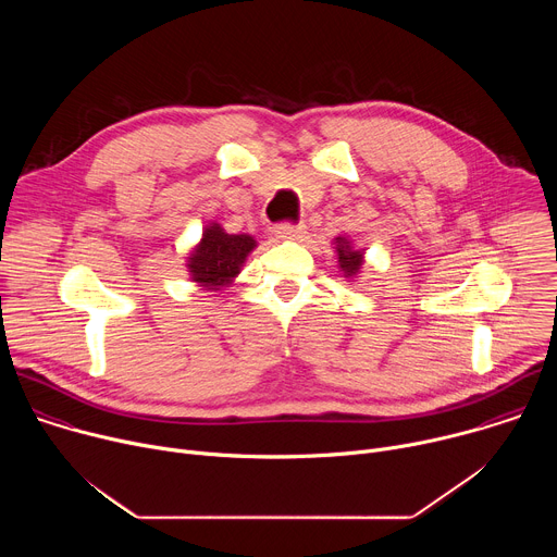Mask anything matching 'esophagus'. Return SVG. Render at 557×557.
<instances>
[{"instance_id": "esophagus-1", "label": "esophagus", "mask_w": 557, "mask_h": 557, "mask_svg": "<svg viewBox=\"0 0 557 557\" xmlns=\"http://www.w3.org/2000/svg\"><path fill=\"white\" fill-rule=\"evenodd\" d=\"M273 231H275V237H280V240H297V237H301V233H304V226L293 224V222H282Z\"/></svg>"}]
</instances>
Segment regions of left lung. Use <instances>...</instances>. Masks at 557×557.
<instances>
[{
	"mask_svg": "<svg viewBox=\"0 0 557 557\" xmlns=\"http://www.w3.org/2000/svg\"><path fill=\"white\" fill-rule=\"evenodd\" d=\"M333 249L337 253V264H339V271L344 273L346 280H355L359 273H361V267H363V253L366 249H357L352 247V243L348 240V237L339 235L333 240Z\"/></svg>",
	"mask_w": 557,
	"mask_h": 557,
	"instance_id": "left-lung-1",
	"label": "left lung"
}]
</instances>
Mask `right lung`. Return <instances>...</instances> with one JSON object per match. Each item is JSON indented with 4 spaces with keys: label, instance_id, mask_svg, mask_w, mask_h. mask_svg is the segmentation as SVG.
I'll return each instance as SVG.
<instances>
[{
    "label": "right lung",
    "instance_id": "add662e5",
    "mask_svg": "<svg viewBox=\"0 0 557 557\" xmlns=\"http://www.w3.org/2000/svg\"><path fill=\"white\" fill-rule=\"evenodd\" d=\"M256 247L258 243L251 235H233L226 233L218 222H209L202 228L200 243L191 249L187 258L189 277L205 290L220 293L240 275L249 253Z\"/></svg>",
    "mask_w": 557,
    "mask_h": 557
}]
</instances>
